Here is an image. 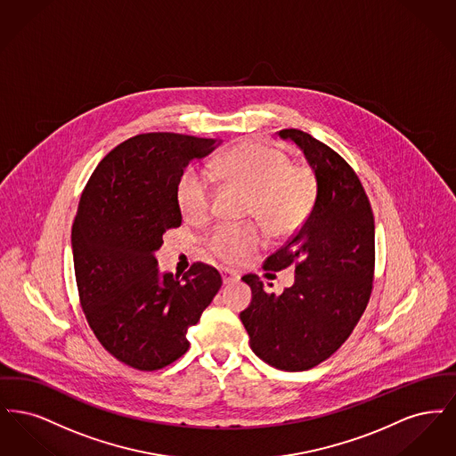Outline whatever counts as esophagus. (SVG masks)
I'll use <instances>...</instances> for the list:
<instances>
[{"label":"esophagus","instance_id":"34e87169","mask_svg":"<svg viewBox=\"0 0 456 456\" xmlns=\"http://www.w3.org/2000/svg\"><path fill=\"white\" fill-rule=\"evenodd\" d=\"M220 273H222V281H224L225 285L239 281V273L238 272H234V270H227V268H225V270H222Z\"/></svg>","mask_w":456,"mask_h":456}]
</instances>
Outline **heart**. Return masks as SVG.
<instances>
[{
  "instance_id": "1",
  "label": "heart",
  "mask_w": 456,
  "mask_h": 456,
  "mask_svg": "<svg viewBox=\"0 0 456 456\" xmlns=\"http://www.w3.org/2000/svg\"><path fill=\"white\" fill-rule=\"evenodd\" d=\"M214 174L249 193L246 217L258 220L273 238L296 234L311 216L318 198L316 174L304 164L258 138H246L214 162ZM177 207L190 224H205L214 214L210 174L190 169L177 184ZM260 227L218 225L207 239L210 253L224 263L242 265L263 246Z\"/></svg>"
}]
</instances>
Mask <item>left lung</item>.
<instances>
[{"label": "left lung", "instance_id": "left-lung-1", "mask_svg": "<svg viewBox=\"0 0 456 456\" xmlns=\"http://www.w3.org/2000/svg\"><path fill=\"white\" fill-rule=\"evenodd\" d=\"M299 145L318 179L316 205L303 227L263 268L294 266L296 282L265 292L258 275L242 281L253 301L240 313L253 352L282 370H305L333 355L350 337L372 292L374 217L355 171L323 142L301 130H281Z\"/></svg>", "mask_w": 456, "mask_h": 456}]
</instances>
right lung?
I'll return each instance as SVG.
<instances>
[{"label":"right lung","instance_id":"obj_1","mask_svg":"<svg viewBox=\"0 0 456 456\" xmlns=\"http://www.w3.org/2000/svg\"><path fill=\"white\" fill-rule=\"evenodd\" d=\"M217 140L142 133L101 160L71 227L80 305L101 346L123 364L157 370L190 348L188 328L214 301L222 277L193 263L179 279L159 273L153 253L179 227L177 184Z\"/></svg>","mask_w":456,"mask_h":456}]
</instances>
